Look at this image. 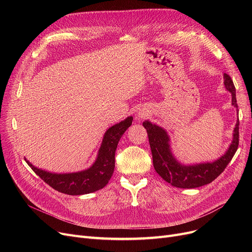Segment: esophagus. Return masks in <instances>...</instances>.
<instances>
[{"label":"esophagus","mask_w":252,"mask_h":252,"mask_svg":"<svg viewBox=\"0 0 252 252\" xmlns=\"http://www.w3.org/2000/svg\"><path fill=\"white\" fill-rule=\"evenodd\" d=\"M145 116V114L144 113H141V114H139V117H144Z\"/></svg>","instance_id":"1"}]
</instances>
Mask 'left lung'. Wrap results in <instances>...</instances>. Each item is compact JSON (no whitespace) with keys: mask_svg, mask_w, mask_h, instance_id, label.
Here are the masks:
<instances>
[{"mask_svg":"<svg viewBox=\"0 0 252 252\" xmlns=\"http://www.w3.org/2000/svg\"><path fill=\"white\" fill-rule=\"evenodd\" d=\"M223 78L226 89L232 94V104L237 108L236 89L232 78L227 73L223 74ZM143 126L148 134L153 166L156 173L165 182L169 183L171 186L183 189L198 188L216 180L232 160L238 149V145H239V118H238L234 128L233 142L226 154H223L220 159L211 163L207 162L189 166L182 165L175 159L170 152L168 144L169 139L166 131L159 126L152 125L148 121L144 122Z\"/></svg>","mask_w":252,"mask_h":252,"instance_id":"1","label":"left lung"}]
</instances>
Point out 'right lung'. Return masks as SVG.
Here are the masks:
<instances>
[{"instance_id":"obj_1","label":"right lung","mask_w":252,"mask_h":252,"mask_svg":"<svg viewBox=\"0 0 252 252\" xmlns=\"http://www.w3.org/2000/svg\"><path fill=\"white\" fill-rule=\"evenodd\" d=\"M133 123V117L129 116L106 131L100 147L98 157L90 168L73 174L57 175L47 173L45 170L34 167L28 160V164L34 173L46 182L49 186L58 192L67 195H83L95 192L105 187L109 182L115 164V150L119 139Z\"/></svg>"}]
</instances>
